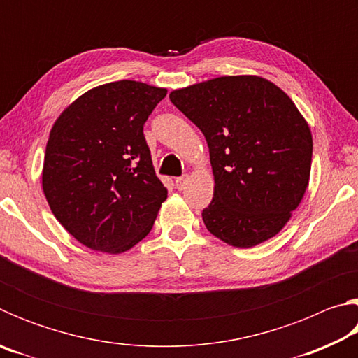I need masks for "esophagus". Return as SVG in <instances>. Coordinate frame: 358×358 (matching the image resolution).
I'll use <instances>...</instances> for the list:
<instances>
[{"instance_id": "esophagus-1", "label": "esophagus", "mask_w": 358, "mask_h": 358, "mask_svg": "<svg viewBox=\"0 0 358 358\" xmlns=\"http://www.w3.org/2000/svg\"><path fill=\"white\" fill-rule=\"evenodd\" d=\"M187 180H189V177L187 175H181V177H178L177 180H175V186H177V189H185L186 185H187Z\"/></svg>"}]
</instances>
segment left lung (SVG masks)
<instances>
[{
    "mask_svg": "<svg viewBox=\"0 0 358 358\" xmlns=\"http://www.w3.org/2000/svg\"><path fill=\"white\" fill-rule=\"evenodd\" d=\"M169 98L208 143L215 192L202 211L207 229L237 248L275 237L311 172V131L292 99L257 76L211 78Z\"/></svg>",
    "mask_w": 358,
    "mask_h": 358,
    "instance_id": "8db88e82",
    "label": "left lung"
}]
</instances>
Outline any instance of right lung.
Wrapping results in <instances>:
<instances>
[{"mask_svg": "<svg viewBox=\"0 0 358 358\" xmlns=\"http://www.w3.org/2000/svg\"><path fill=\"white\" fill-rule=\"evenodd\" d=\"M166 94L142 82L106 83L53 124L42 189L52 213L82 245L120 254L153 227L167 187L156 177L143 124Z\"/></svg>", "mask_w": 358, "mask_h": 358, "instance_id": "obj_1", "label": "right lung"}]
</instances>
